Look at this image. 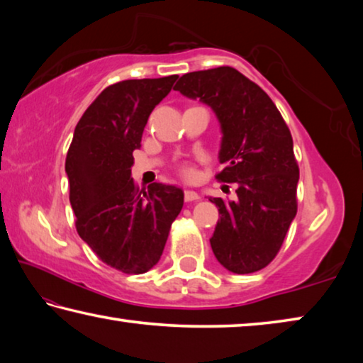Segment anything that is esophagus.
Listing matches in <instances>:
<instances>
[{
	"mask_svg": "<svg viewBox=\"0 0 363 363\" xmlns=\"http://www.w3.org/2000/svg\"><path fill=\"white\" fill-rule=\"evenodd\" d=\"M184 199H186V201H195L200 199V195L196 194L195 190H186V192H184Z\"/></svg>",
	"mask_w": 363,
	"mask_h": 363,
	"instance_id": "obj_1",
	"label": "esophagus"
}]
</instances>
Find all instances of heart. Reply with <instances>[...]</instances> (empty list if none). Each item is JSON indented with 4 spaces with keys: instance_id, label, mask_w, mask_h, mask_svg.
<instances>
[{
    "instance_id": "1",
    "label": "heart",
    "mask_w": 363,
    "mask_h": 363,
    "mask_svg": "<svg viewBox=\"0 0 363 363\" xmlns=\"http://www.w3.org/2000/svg\"><path fill=\"white\" fill-rule=\"evenodd\" d=\"M182 174H184V176H187V177L194 176V169H192V168H189V167H184V168H182Z\"/></svg>"
}]
</instances>
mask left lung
<instances>
[{
	"label": "left lung",
	"instance_id": "obj_1",
	"mask_svg": "<svg viewBox=\"0 0 363 363\" xmlns=\"http://www.w3.org/2000/svg\"><path fill=\"white\" fill-rule=\"evenodd\" d=\"M189 99L206 104L220 126L216 176L237 182V200L213 199L220 218L210 238L223 267L251 274L274 259L296 216L299 168L293 139L272 99L232 67L186 73L176 83Z\"/></svg>",
	"mask_w": 363,
	"mask_h": 363
}]
</instances>
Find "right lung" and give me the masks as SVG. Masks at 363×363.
Masks as SVG:
<instances>
[{"mask_svg": "<svg viewBox=\"0 0 363 363\" xmlns=\"http://www.w3.org/2000/svg\"><path fill=\"white\" fill-rule=\"evenodd\" d=\"M177 75L125 79L108 86L86 108L65 160L70 205L84 243L125 274H144L160 261L184 192L153 182L139 190L131 177L152 110Z\"/></svg>", "mask_w": 363, "mask_h": 363, "instance_id": "obj_1", "label": "right lung"}]
</instances>
